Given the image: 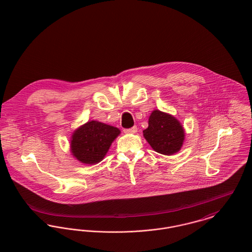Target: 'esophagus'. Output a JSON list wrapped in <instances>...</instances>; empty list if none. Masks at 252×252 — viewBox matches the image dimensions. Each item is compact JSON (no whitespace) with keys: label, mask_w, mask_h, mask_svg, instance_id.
<instances>
[{"label":"esophagus","mask_w":252,"mask_h":252,"mask_svg":"<svg viewBox=\"0 0 252 252\" xmlns=\"http://www.w3.org/2000/svg\"><path fill=\"white\" fill-rule=\"evenodd\" d=\"M124 131H125L126 133H135V132L137 131V126H132V127H130V128H125Z\"/></svg>","instance_id":"1"}]
</instances>
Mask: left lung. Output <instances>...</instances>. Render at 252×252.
I'll use <instances>...</instances> for the list:
<instances>
[{
  "label": "left lung",
  "instance_id": "obj_1",
  "mask_svg": "<svg viewBox=\"0 0 252 252\" xmlns=\"http://www.w3.org/2000/svg\"><path fill=\"white\" fill-rule=\"evenodd\" d=\"M143 135L152 148L162 155H172L181 149L184 141V129L172 116L158 110L153 111L149 126Z\"/></svg>",
  "mask_w": 252,
  "mask_h": 252
}]
</instances>
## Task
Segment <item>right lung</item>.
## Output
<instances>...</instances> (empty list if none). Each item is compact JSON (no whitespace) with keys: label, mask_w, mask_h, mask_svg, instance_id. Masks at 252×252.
<instances>
[{"label":"right lung","mask_w":252,"mask_h":252,"mask_svg":"<svg viewBox=\"0 0 252 252\" xmlns=\"http://www.w3.org/2000/svg\"><path fill=\"white\" fill-rule=\"evenodd\" d=\"M119 134L120 130L117 127L96 121L89 122L73 133L72 154L84 163H97Z\"/></svg>","instance_id":"obj_1"}]
</instances>
